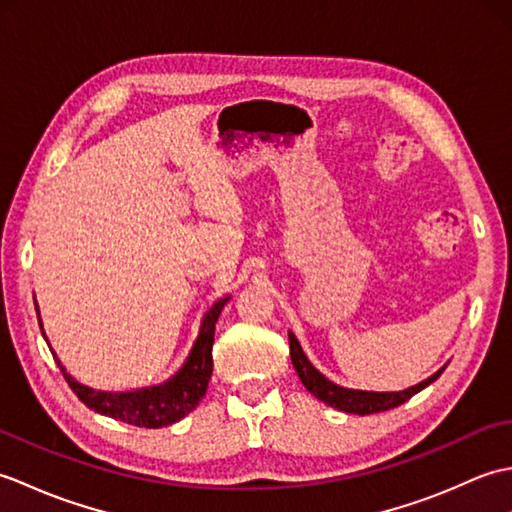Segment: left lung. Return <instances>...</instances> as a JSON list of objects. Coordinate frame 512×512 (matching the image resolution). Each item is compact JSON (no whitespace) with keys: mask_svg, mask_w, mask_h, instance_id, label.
Here are the masks:
<instances>
[{"mask_svg":"<svg viewBox=\"0 0 512 512\" xmlns=\"http://www.w3.org/2000/svg\"><path fill=\"white\" fill-rule=\"evenodd\" d=\"M288 341H290V358H292V365H295L297 374L301 378L303 387H306L314 398L323 400L325 405H330L339 411L345 413H358V416H369V413H378V411H387V409H394L402 402H407L411 396H416L418 391H422L424 387H429L433 380H436L442 372L444 367L438 369L436 374L429 376L427 380H422V383L413 385L405 391H361V389H347V387H339L334 385L332 380L325 378L317 367H314L308 356L303 354L301 345L297 341V336L288 332Z\"/></svg>","mask_w":512,"mask_h":512,"instance_id":"obj_1","label":"left lung"}]
</instances>
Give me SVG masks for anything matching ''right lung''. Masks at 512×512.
I'll return each mask as SVG.
<instances>
[{"instance_id": "right-lung-1", "label": "right lung", "mask_w": 512, "mask_h": 512, "mask_svg": "<svg viewBox=\"0 0 512 512\" xmlns=\"http://www.w3.org/2000/svg\"><path fill=\"white\" fill-rule=\"evenodd\" d=\"M231 297H224L215 301L211 310L204 314L200 334L195 339L187 361L173 374L169 380L154 387H143L134 391H96L92 387H85L65 372V367L52 352L54 361H57L63 378L68 380L70 389L74 391L85 407L101 413V416H110L114 420H121L134 427L145 429H160L169 427V424L182 420L187 413H191L200 405V400L209 387V378L213 374V336H215V323L220 317L222 308ZM37 308V306H35ZM41 325V317H39ZM50 345V343H48Z\"/></svg>"}]
</instances>
